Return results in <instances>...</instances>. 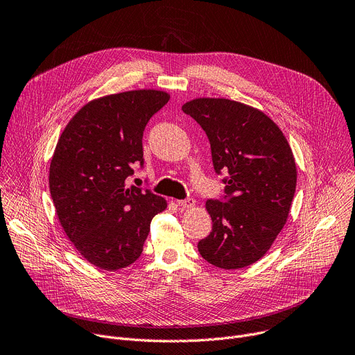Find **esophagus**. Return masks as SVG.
Returning a JSON list of instances; mask_svg holds the SVG:
<instances>
[{
	"label": "esophagus",
	"instance_id": "1",
	"mask_svg": "<svg viewBox=\"0 0 355 355\" xmlns=\"http://www.w3.org/2000/svg\"><path fill=\"white\" fill-rule=\"evenodd\" d=\"M177 204H178V207H181V209H193L194 206H196V200H193V198H187V200H178L177 201Z\"/></svg>",
	"mask_w": 355,
	"mask_h": 355
}]
</instances>
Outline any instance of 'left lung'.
<instances>
[{
	"label": "left lung",
	"mask_w": 355,
	"mask_h": 355,
	"mask_svg": "<svg viewBox=\"0 0 355 355\" xmlns=\"http://www.w3.org/2000/svg\"><path fill=\"white\" fill-rule=\"evenodd\" d=\"M207 134L216 173L225 171L226 202L209 200L213 230L198 252L220 269L246 268L262 259L281 233L296 189V164L279 126L257 107L226 98L182 105Z\"/></svg>",
	"instance_id": "left-lung-1"
}]
</instances>
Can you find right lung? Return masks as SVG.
<instances>
[{
  "label": "right lung",
  "instance_id": "1",
  "mask_svg": "<svg viewBox=\"0 0 355 355\" xmlns=\"http://www.w3.org/2000/svg\"><path fill=\"white\" fill-rule=\"evenodd\" d=\"M170 93L139 89L106 95L69 121L50 162L49 187L60 226L89 263L105 270L141 256L151 220L166 200L128 187L132 165L144 162L142 135Z\"/></svg>",
  "mask_w": 355,
  "mask_h": 355
}]
</instances>
